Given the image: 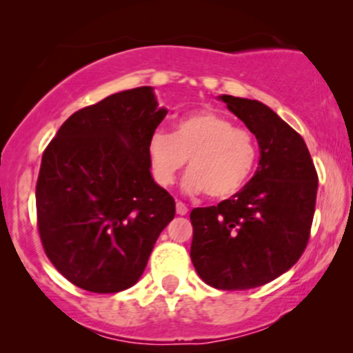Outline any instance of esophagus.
Masks as SVG:
<instances>
[{"label": "esophagus", "instance_id": "1", "mask_svg": "<svg viewBox=\"0 0 353 353\" xmlns=\"http://www.w3.org/2000/svg\"><path fill=\"white\" fill-rule=\"evenodd\" d=\"M188 205H185L184 204V202H177V204H176V212L177 214H179V216H185V214H188Z\"/></svg>", "mask_w": 353, "mask_h": 353}]
</instances>
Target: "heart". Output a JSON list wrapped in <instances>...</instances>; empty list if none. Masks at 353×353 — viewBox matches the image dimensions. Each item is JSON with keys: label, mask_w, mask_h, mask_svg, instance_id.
<instances>
[{"label": "heart", "mask_w": 353, "mask_h": 353, "mask_svg": "<svg viewBox=\"0 0 353 353\" xmlns=\"http://www.w3.org/2000/svg\"><path fill=\"white\" fill-rule=\"evenodd\" d=\"M154 179L171 185L189 159L184 188L228 199L247 184L259 161L257 139L249 129L234 128L229 117L210 109L182 116L174 132L157 131L149 139Z\"/></svg>", "instance_id": "1"}]
</instances>
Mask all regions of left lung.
I'll return each mask as SVG.
<instances>
[{
  "label": "left lung",
  "mask_w": 353,
  "mask_h": 353,
  "mask_svg": "<svg viewBox=\"0 0 353 353\" xmlns=\"http://www.w3.org/2000/svg\"><path fill=\"white\" fill-rule=\"evenodd\" d=\"M257 137L254 177L230 199L190 212V261L210 287L245 290L292 267L309 244L319 176L302 136L254 99L221 96Z\"/></svg>",
  "instance_id": "8db88e82"
}]
</instances>
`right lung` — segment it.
Returning <instances> with one entry per match:
<instances>
[{"instance_id": "add662e5", "label": "right lung", "mask_w": 353, "mask_h": 353, "mask_svg": "<svg viewBox=\"0 0 353 353\" xmlns=\"http://www.w3.org/2000/svg\"><path fill=\"white\" fill-rule=\"evenodd\" d=\"M165 114L149 86L116 92L68 117L44 149L39 239L79 289L114 294L134 285L176 216L174 197L149 171V139Z\"/></svg>"}]
</instances>
